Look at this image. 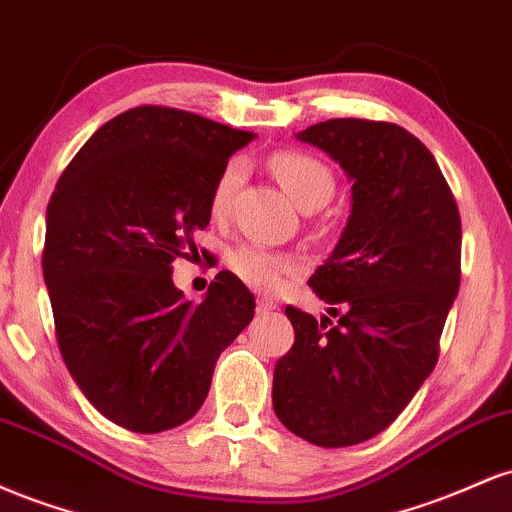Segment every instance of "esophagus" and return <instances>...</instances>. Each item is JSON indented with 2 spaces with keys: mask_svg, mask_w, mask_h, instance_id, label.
<instances>
[{
  "mask_svg": "<svg viewBox=\"0 0 512 512\" xmlns=\"http://www.w3.org/2000/svg\"><path fill=\"white\" fill-rule=\"evenodd\" d=\"M272 310H276V303L272 301V298H257V313L267 315V313H272Z\"/></svg>",
  "mask_w": 512,
  "mask_h": 512,
  "instance_id": "obj_1",
  "label": "esophagus"
}]
</instances>
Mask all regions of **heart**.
Wrapping results in <instances>:
<instances>
[{"instance_id": "obj_1", "label": "heart", "mask_w": 512, "mask_h": 512, "mask_svg": "<svg viewBox=\"0 0 512 512\" xmlns=\"http://www.w3.org/2000/svg\"><path fill=\"white\" fill-rule=\"evenodd\" d=\"M269 166H272V173L281 182V187L289 192L301 209L313 211L330 202L334 192V173L320 158L303 154V151H279L272 156ZM240 180H243V166H240V161H231L221 170L214 192H211V214L223 216L231 209ZM228 264L245 284L260 291L279 289L286 274H291L296 267L291 257L262 248V245H240L231 252Z\"/></svg>"}]
</instances>
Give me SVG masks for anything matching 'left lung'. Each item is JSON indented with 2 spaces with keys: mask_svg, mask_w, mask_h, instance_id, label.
<instances>
[{
  "mask_svg": "<svg viewBox=\"0 0 512 512\" xmlns=\"http://www.w3.org/2000/svg\"><path fill=\"white\" fill-rule=\"evenodd\" d=\"M296 137L354 185L342 238L308 281L339 320L286 308L296 342L276 361L272 402L291 433L346 448L385 431L436 368L462 223L436 158L404 127L337 117Z\"/></svg>",
  "mask_w": 512,
  "mask_h": 512,
  "instance_id": "8db88e82",
  "label": "left lung"
}]
</instances>
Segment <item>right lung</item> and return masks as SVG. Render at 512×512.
Segmentation results:
<instances>
[{
	"label": "right lung",
	"instance_id": "add662e5",
	"mask_svg": "<svg viewBox=\"0 0 512 512\" xmlns=\"http://www.w3.org/2000/svg\"><path fill=\"white\" fill-rule=\"evenodd\" d=\"M252 137L139 105L98 127L57 180L43 250L57 344L88 402L127 431L190 421L221 351L255 315V296L231 272L192 303L170 267L197 250L216 180Z\"/></svg>",
	"mask_w": 512,
	"mask_h": 512
}]
</instances>
